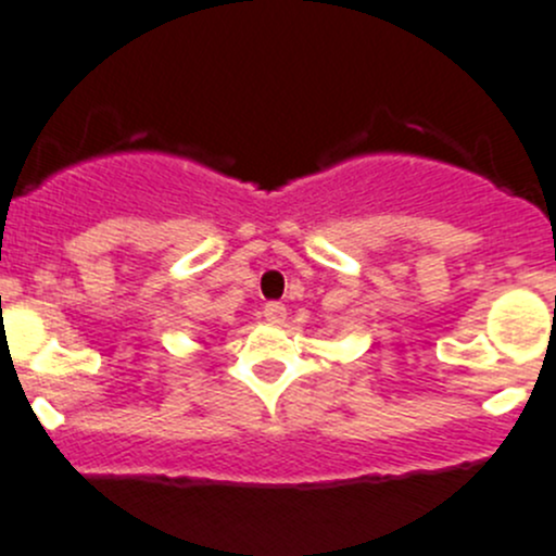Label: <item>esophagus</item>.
<instances>
[{"instance_id": "34e87169", "label": "esophagus", "mask_w": 556, "mask_h": 556, "mask_svg": "<svg viewBox=\"0 0 556 556\" xmlns=\"http://www.w3.org/2000/svg\"><path fill=\"white\" fill-rule=\"evenodd\" d=\"M265 318L270 324H283L286 321V305H283V302H267Z\"/></svg>"}]
</instances>
